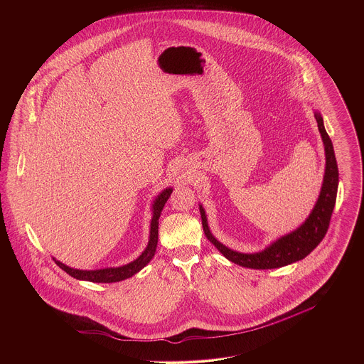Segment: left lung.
I'll return each instance as SVG.
<instances>
[{
	"mask_svg": "<svg viewBox=\"0 0 364 364\" xmlns=\"http://www.w3.org/2000/svg\"><path fill=\"white\" fill-rule=\"evenodd\" d=\"M315 119L318 122V129L321 132V136L325 144L326 168H325L321 193L315 206L312 208L311 214L296 230L279 237L260 252L242 254L228 248L211 235L208 229L205 208L199 206L200 215H202V225H203L206 237L217 247V250L225 257L226 259L248 269H259V270L277 269V267L291 264L297 260L304 259L325 237L329 229L330 218H331V213L337 198L338 166L334 156L333 143L323 125V119L316 112H315Z\"/></svg>",
	"mask_w": 364,
	"mask_h": 364,
	"instance_id": "obj_1",
	"label": "left lung"
}]
</instances>
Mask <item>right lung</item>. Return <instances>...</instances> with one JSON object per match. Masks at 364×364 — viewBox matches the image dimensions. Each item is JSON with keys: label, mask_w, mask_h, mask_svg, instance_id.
Returning a JSON list of instances; mask_svg holds the SVG:
<instances>
[{"label": "right lung", "mask_w": 364, "mask_h": 364, "mask_svg": "<svg viewBox=\"0 0 364 364\" xmlns=\"http://www.w3.org/2000/svg\"><path fill=\"white\" fill-rule=\"evenodd\" d=\"M172 188H166L162 191L154 200L153 203V218H151V224H150V239L149 244L146 247V250L141 252V255L138 259L124 264L120 267H107V269H100V270H79V269H72L70 266H65L64 263H61L60 260L54 262L57 263V266H60V269H63L67 274H70V277L76 278V279H83V281H90V282H119L122 279L132 277L134 274H136L140 272L150 260L153 259L154 254H156V242H158V220L161 215V211L165 206L166 200L169 199Z\"/></svg>", "instance_id": "1"}]
</instances>
